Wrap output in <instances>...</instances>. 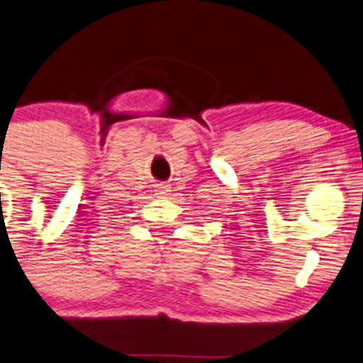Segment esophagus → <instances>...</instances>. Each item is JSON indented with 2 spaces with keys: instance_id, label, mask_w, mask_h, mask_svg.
<instances>
[{
  "instance_id": "34e87169",
  "label": "esophagus",
  "mask_w": 363,
  "mask_h": 363,
  "mask_svg": "<svg viewBox=\"0 0 363 363\" xmlns=\"http://www.w3.org/2000/svg\"><path fill=\"white\" fill-rule=\"evenodd\" d=\"M156 194H157L159 197H164V196H167V194H169V186H166V184H157Z\"/></svg>"
}]
</instances>
